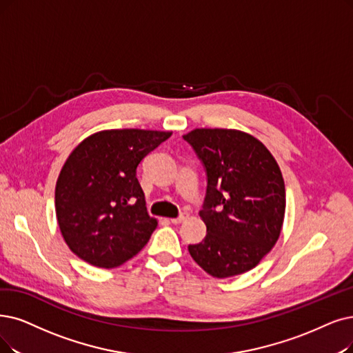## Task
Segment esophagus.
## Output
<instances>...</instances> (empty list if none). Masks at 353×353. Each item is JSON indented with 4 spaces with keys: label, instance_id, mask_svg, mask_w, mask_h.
I'll return each instance as SVG.
<instances>
[{
    "label": "esophagus",
    "instance_id": "obj_1",
    "mask_svg": "<svg viewBox=\"0 0 353 353\" xmlns=\"http://www.w3.org/2000/svg\"><path fill=\"white\" fill-rule=\"evenodd\" d=\"M190 217V214L188 213H182L179 217H176V219H171V223L172 224H179V223H184L187 219Z\"/></svg>",
    "mask_w": 353,
    "mask_h": 353
}]
</instances>
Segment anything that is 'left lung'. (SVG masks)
Wrapping results in <instances>:
<instances>
[{
	"label": "left lung",
	"mask_w": 353,
	"mask_h": 353,
	"mask_svg": "<svg viewBox=\"0 0 353 353\" xmlns=\"http://www.w3.org/2000/svg\"><path fill=\"white\" fill-rule=\"evenodd\" d=\"M207 174L200 217L204 241L190 245L192 259L216 278L255 268L276 243L285 216L283 174L256 137L232 129H195L182 136Z\"/></svg>",
	"instance_id": "obj_1"
}]
</instances>
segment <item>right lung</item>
I'll list each match as a JSON object with an SVG mask.
<instances>
[{"instance_id": "right-lung-1", "label": "right lung", "mask_w": 353, "mask_h": 353, "mask_svg": "<svg viewBox=\"0 0 353 353\" xmlns=\"http://www.w3.org/2000/svg\"><path fill=\"white\" fill-rule=\"evenodd\" d=\"M172 132L103 130L72 150L54 188L66 245L98 268H116L145 248L158 220L148 214L136 169Z\"/></svg>"}]
</instances>
